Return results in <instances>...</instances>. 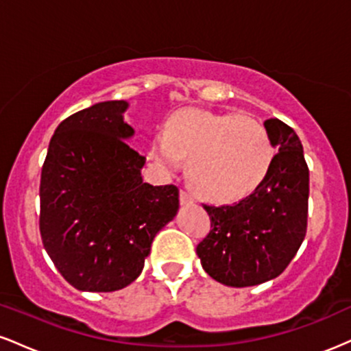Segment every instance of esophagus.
<instances>
[{
    "mask_svg": "<svg viewBox=\"0 0 351 351\" xmlns=\"http://www.w3.org/2000/svg\"><path fill=\"white\" fill-rule=\"evenodd\" d=\"M180 201H181V204H193V203H195V198H193L189 193L184 191V189H181V191H180Z\"/></svg>",
    "mask_w": 351,
    "mask_h": 351,
    "instance_id": "obj_1",
    "label": "esophagus"
}]
</instances>
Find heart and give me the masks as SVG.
Listing matches in <instances>:
<instances>
[{
	"mask_svg": "<svg viewBox=\"0 0 351 351\" xmlns=\"http://www.w3.org/2000/svg\"><path fill=\"white\" fill-rule=\"evenodd\" d=\"M152 156L170 171L188 158L189 183L203 196L232 201L259 186L272 165L274 147L263 122L249 115L183 108L152 142Z\"/></svg>",
	"mask_w": 351,
	"mask_h": 351,
	"instance_id": "heart-1",
	"label": "heart"
}]
</instances>
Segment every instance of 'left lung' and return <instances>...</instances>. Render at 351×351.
Wrapping results in <instances>:
<instances>
[{"label":"left lung","mask_w":351,"mask_h":351,"mask_svg":"<svg viewBox=\"0 0 351 351\" xmlns=\"http://www.w3.org/2000/svg\"><path fill=\"white\" fill-rule=\"evenodd\" d=\"M277 152L265 178L234 204H203L209 234L196 245L201 265L231 287L276 279L295 257L307 232L308 167L295 132L279 119L264 122Z\"/></svg>","instance_id":"left-lung-1"}]
</instances>
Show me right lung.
Wrapping results in <instances>:
<instances>
[{
	"label": "right lung",
	"instance_id": "right-lung-1",
	"mask_svg": "<svg viewBox=\"0 0 351 351\" xmlns=\"http://www.w3.org/2000/svg\"><path fill=\"white\" fill-rule=\"evenodd\" d=\"M128 104L108 100L75 112L52 135L41 171L39 231L72 287L114 292L143 271L153 237L180 208L175 184L143 183L145 156L125 140Z\"/></svg>",
	"mask_w": 351,
	"mask_h": 351
}]
</instances>
